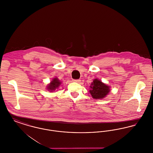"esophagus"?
<instances>
[{
    "label": "esophagus",
    "mask_w": 153,
    "mask_h": 153,
    "mask_svg": "<svg viewBox=\"0 0 153 153\" xmlns=\"http://www.w3.org/2000/svg\"><path fill=\"white\" fill-rule=\"evenodd\" d=\"M73 82H80L81 81L80 80H73Z\"/></svg>",
    "instance_id": "1"
}]
</instances>
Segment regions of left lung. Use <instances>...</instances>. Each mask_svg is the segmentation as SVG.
Masks as SVG:
<instances>
[{
  "mask_svg": "<svg viewBox=\"0 0 153 153\" xmlns=\"http://www.w3.org/2000/svg\"><path fill=\"white\" fill-rule=\"evenodd\" d=\"M89 87V93L95 99H101L105 97L111 91L109 85L97 79L93 80Z\"/></svg>",
  "mask_w": 153,
  "mask_h": 153,
  "instance_id": "left-lung-1",
  "label": "left lung"
}]
</instances>
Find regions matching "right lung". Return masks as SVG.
I'll list each match as a JSON object with an SVG mask.
<instances>
[{"instance_id":"right-lung-1","label":"right lung","mask_w":153,"mask_h":153,"mask_svg":"<svg viewBox=\"0 0 153 153\" xmlns=\"http://www.w3.org/2000/svg\"><path fill=\"white\" fill-rule=\"evenodd\" d=\"M61 83L62 82L59 80L57 77L53 78V80L51 81V82L48 84L46 88L48 91L51 92H54V91H55L56 90L57 91Z\"/></svg>"}]
</instances>
